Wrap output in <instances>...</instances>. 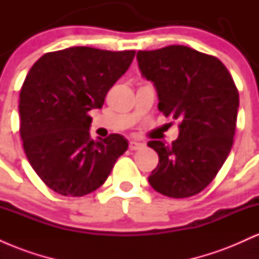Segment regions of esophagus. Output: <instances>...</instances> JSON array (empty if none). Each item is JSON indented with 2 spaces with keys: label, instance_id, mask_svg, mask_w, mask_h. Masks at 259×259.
<instances>
[{
  "label": "esophagus",
  "instance_id": "obj_1",
  "mask_svg": "<svg viewBox=\"0 0 259 259\" xmlns=\"http://www.w3.org/2000/svg\"><path fill=\"white\" fill-rule=\"evenodd\" d=\"M145 145L141 144V142H136V141H130L129 144V148L132 151H136V150H141Z\"/></svg>",
  "mask_w": 259,
  "mask_h": 259
}]
</instances>
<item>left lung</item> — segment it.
I'll return each mask as SVG.
<instances>
[{
	"instance_id": "obj_1",
	"label": "left lung",
	"mask_w": 259,
	"mask_h": 259,
	"mask_svg": "<svg viewBox=\"0 0 259 259\" xmlns=\"http://www.w3.org/2000/svg\"><path fill=\"white\" fill-rule=\"evenodd\" d=\"M136 58L142 76L156 88L159 111L180 121L171 145L148 141L159 157L148 183L168 197L194 196L209 185L230 153L239 91L218 58L187 46L139 51Z\"/></svg>"
}]
</instances>
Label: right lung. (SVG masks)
<instances>
[{
    "label": "right lung",
    "mask_w": 259,
    "mask_h": 259,
    "mask_svg": "<svg viewBox=\"0 0 259 259\" xmlns=\"http://www.w3.org/2000/svg\"><path fill=\"white\" fill-rule=\"evenodd\" d=\"M134 56L76 46L46 53L29 70L19 95L20 138L35 173L57 194L99 189L127 150L119 134L91 139L88 113L103 106Z\"/></svg>",
    "instance_id": "right-lung-1"
}]
</instances>
